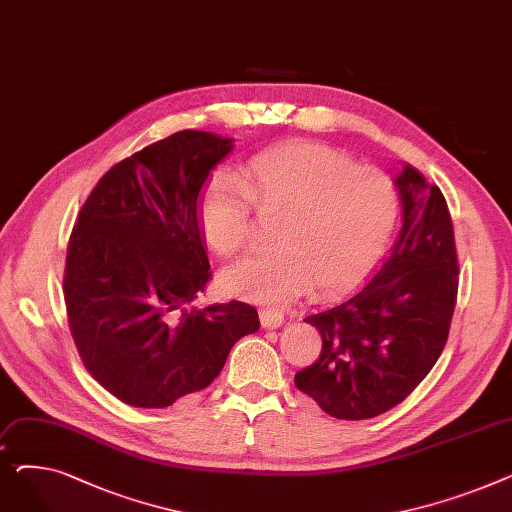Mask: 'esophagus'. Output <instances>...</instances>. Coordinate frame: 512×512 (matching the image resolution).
<instances>
[{
	"label": "esophagus",
	"instance_id": "obj_1",
	"mask_svg": "<svg viewBox=\"0 0 512 512\" xmlns=\"http://www.w3.org/2000/svg\"><path fill=\"white\" fill-rule=\"evenodd\" d=\"M259 319H261V326L265 330H274V328L282 326L284 313L278 309H272V307H263V309H259Z\"/></svg>",
	"mask_w": 512,
	"mask_h": 512
}]
</instances>
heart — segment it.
<instances>
[{"label": "heart", "instance_id": "b5f03b06", "mask_svg": "<svg viewBox=\"0 0 512 512\" xmlns=\"http://www.w3.org/2000/svg\"><path fill=\"white\" fill-rule=\"evenodd\" d=\"M253 201L284 211L278 245L255 249L220 272L228 297L282 305L313 284L317 297L357 286L380 261L396 222V191L388 176L359 168L326 145L292 143L259 153L242 178L213 180L201 207L207 245L222 257L249 245Z\"/></svg>", "mask_w": 512, "mask_h": 512}]
</instances>
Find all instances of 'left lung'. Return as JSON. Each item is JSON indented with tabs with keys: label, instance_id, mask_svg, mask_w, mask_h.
<instances>
[{
	"label": "left lung",
	"instance_id": "8db88e82",
	"mask_svg": "<svg viewBox=\"0 0 512 512\" xmlns=\"http://www.w3.org/2000/svg\"><path fill=\"white\" fill-rule=\"evenodd\" d=\"M394 184L402 228L388 259L351 297L305 317L324 344L294 384L336 419L359 421L396 407L448 340L459 261L446 199L411 166Z\"/></svg>",
	"mask_w": 512,
	"mask_h": 512
}]
</instances>
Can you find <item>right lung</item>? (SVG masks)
<instances>
[{
	"instance_id": "obj_1",
	"label": "right lung",
	"mask_w": 512,
	"mask_h": 512,
	"mask_svg": "<svg viewBox=\"0 0 512 512\" xmlns=\"http://www.w3.org/2000/svg\"><path fill=\"white\" fill-rule=\"evenodd\" d=\"M232 141L180 130L107 170L72 228L64 297L78 355L130 407L164 409L218 378L257 309L191 307L209 280L201 191Z\"/></svg>"
}]
</instances>
